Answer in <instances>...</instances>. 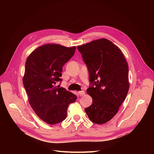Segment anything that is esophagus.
Wrapping results in <instances>:
<instances>
[{
    "mask_svg": "<svg viewBox=\"0 0 154 154\" xmlns=\"http://www.w3.org/2000/svg\"><path fill=\"white\" fill-rule=\"evenodd\" d=\"M78 93H79V94L80 96H83V95L85 94V91H83V90H82V91H79Z\"/></svg>",
    "mask_w": 154,
    "mask_h": 154,
    "instance_id": "obj_1",
    "label": "esophagus"
}]
</instances>
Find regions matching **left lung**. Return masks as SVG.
Masks as SVG:
<instances>
[{
	"mask_svg": "<svg viewBox=\"0 0 154 154\" xmlns=\"http://www.w3.org/2000/svg\"><path fill=\"white\" fill-rule=\"evenodd\" d=\"M77 49L89 72L86 92L93 103L85 111L91 121L102 124L118 113L128 89V66L122 51L106 39H99Z\"/></svg>",
	"mask_w": 154,
	"mask_h": 154,
	"instance_id": "obj_1",
	"label": "left lung"
}]
</instances>
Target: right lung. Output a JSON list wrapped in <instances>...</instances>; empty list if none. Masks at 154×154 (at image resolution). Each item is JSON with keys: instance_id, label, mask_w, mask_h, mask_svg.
Segmentation results:
<instances>
[{"instance_id": "add662e5", "label": "right lung", "mask_w": 154, "mask_h": 154, "mask_svg": "<svg viewBox=\"0 0 154 154\" xmlns=\"http://www.w3.org/2000/svg\"><path fill=\"white\" fill-rule=\"evenodd\" d=\"M75 49L48 44L33 51L26 60L23 85L29 103L37 116L49 124L64 120L68 106L77 98L64 88L55 86L62 82L63 66Z\"/></svg>"}]
</instances>
